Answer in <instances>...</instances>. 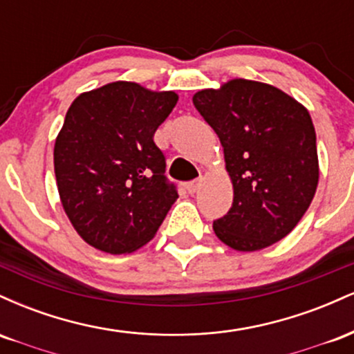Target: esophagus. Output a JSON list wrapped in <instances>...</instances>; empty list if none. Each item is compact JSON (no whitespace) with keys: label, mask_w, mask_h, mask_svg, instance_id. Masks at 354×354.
I'll use <instances>...</instances> for the list:
<instances>
[{"label":"esophagus","mask_w":354,"mask_h":354,"mask_svg":"<svg viewBox=\"0 0 354 354\" xmlns=\"http://www.w3.org/2000/svg\"><path fill=\"white\" fill-rule=\"evenodd\" d=\"M201 183H203V176L198 178V180H194V181L188 183V185H186V191H188L189 194H194V193H196L198 189H200Z\"/></svg>","instance_id":"obj_1"}]
</instances>
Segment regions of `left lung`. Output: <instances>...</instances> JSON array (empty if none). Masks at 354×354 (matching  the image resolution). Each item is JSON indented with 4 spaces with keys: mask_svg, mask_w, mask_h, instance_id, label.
I'll return each instance as SVG.
<instances>
[{
    "mask_svg": "<svg viewBox=\"0 0 354 354\" xmlns=\"http://www.w3.org/2000/svg\"><path fill=\"white\" fill-rule=\"evenodd\" d=\"M216 131L233 183V205L213 223L236 251H258L290 234L310 208L319 180L308 109L271 84L234 78L194 93Z\"/></svg>",
    "mask_w": 354,
    "mask_h": 354,
    "instance_id": "obj_1",
    "label": "left lung"
}]
</instances>
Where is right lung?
<instances>
[{
  "label": "right lung",
  "mask_w": 354,
  "mask_h": 354,
  "mask_svg": "<svg viewBox=\"0 0 354 354\" xmlns=\"http://www.w3.org/2000/svg\"><path fill=\"white\" fill-rule=\"evenodd\" d=\"M176 101L174 91L115 81L71 103L55 141V174L64 213L89 246L133 253L176 201L153 140Z\"/></svg>",
  "instance_id": "right-lung-1"
}]
</instances>
